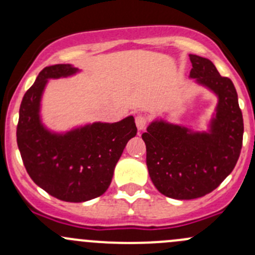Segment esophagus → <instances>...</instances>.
<instances>
[{
    "label": "esophagus",
    "mask_w": 255,
    "mask_h": 255,
    "mask_svg": "<svg viewBox=\"0 0 255 255\" xmlns=\"http://www.w3.org/2000/svg\"><path fill=\"white\" fill-rule=\"evenodd\" d=\"M146 123H148V118L145 116L139 115L135 117V126H137L138 130H143L146 127Z\"/></svg>",
    "instance_id": "1"
}]
</instances>
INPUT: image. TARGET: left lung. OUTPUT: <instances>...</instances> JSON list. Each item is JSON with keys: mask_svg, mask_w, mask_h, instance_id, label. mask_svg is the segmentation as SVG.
<instances>
[{"mask_svg": "<svg viewBox=\"0 0 255 255\" xmlns=\"http://www.w3.org/2000/svg\"><path fill=\"white\" fill-rule=\"evenodd\" d=\"M190 79L217 97L206 130L156 117L142 138L149 176L160 194L175 200L205 196L235 169L243 140V117L237 91L211 60L190 54Z\"/></svg>", "mask_w": 255, "mask_h": 255, "instance_id": "8db88e82", "label": "left lung"}]
</instances>
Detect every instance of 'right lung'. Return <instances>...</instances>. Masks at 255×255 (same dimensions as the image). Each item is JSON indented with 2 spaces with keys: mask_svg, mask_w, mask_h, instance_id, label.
Here are the masks:
<instances>
[{
  "mask_svg": "<svg viewBox=\"0 0 255 255\" xmlns=\"http://www.w3.org/2000/svg\"><path fill=\"white\" fill-rule=\"evenodd\" d=\"M80 71L71 64L43 69L23 96L17 126L18 149L27 173L49 195L66 202H85L105 194L126 144L137 134L133 116L115 123H86L65 132L43 123L42 100L49 80L70 78Z\"/></svg>",
  "mask_w": 255,
  "mask_h": 255,
  "instance_id": "1",
  "label": "right lung"
}]
</instances>
